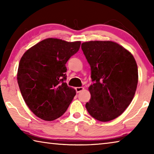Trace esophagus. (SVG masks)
Returning <instances> with one entry per match:
<instances>
[{"label": "esophagus", "instance_id": "esophagus-1", "mask_svg": "<svg viewBox=\"0 0 154 154\" xmlns=\"http://www.w3.org/2000/svg\"><path fill=\"white\" fill-rule=\"evenodd\" d=\"M83 90H84V88H83V87H77V88H75V90H76V92L77 93L81 92Z\"/></svg>", "mask_w": 154, "mask_h": 154}]
</instances>
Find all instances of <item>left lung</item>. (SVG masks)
I'll return each instance as SVG.
<instances>
[{
    "label": "left lung",
    "instance_id": "left-lung-1",
    "mask_svg": "<svg viewBox=\"0 0 154 154\" xmlns=\"http://www.w3.org/2000/svg\"><path fill=\"white\" fill-rule=\"evenodd\" d=\"M82 49L90 65L93 82L85 107L98 121L113 120L134 98L139 77L137 62L129 51L113 41L84 42Z\"/></svg>",
    "mask_w": 154,
    "mask_h": 154
}]
</instances>
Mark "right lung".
<instances>
[{
    "label": "right lung",
    "mask_w": 154,
    "mask_h": 154,
    "mask_svg": "<svg viewBox=\"0 0 154 154\" xmlns=\"http://www.w3.org/2000/svg\"><path fill=\"white\" fill-rule=\"evenodd\" d=\"M80 45L81 41L48 38L28 49L21 58L18 85L26 104L38 118L45 121L58 119L76 94L64 82L65 64L79 51Z\"/></svg>",
    "instance_id": "obj_1"
}]
</instances>
